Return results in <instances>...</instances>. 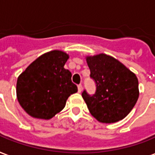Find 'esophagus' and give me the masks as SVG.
Wrapping results in <instances>:
<instances>
[{"label":"esophagus","mask_w":155,"mask_h":155,"mask_svg":"<svg viewBox=\"0 0 155 155\" xmlns=\"http://www.w3.org/2000/svg\"><path fill=\"white\" fill-rule=\"evenodd\" d=\"M78 92L81 93L82 90H83V85H82V84H79V85L78 86Z\"/></svg>","instance_id":"34e87169"}]
</instances>
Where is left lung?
<instances>
[{
  "instance_id": "left-lung-1",
  "label": "left lung",
  "mask_w": 155,
  "mask_h": 155,
  "mask_svg": "<svg viewBox=\"0 0 155 155\" xmlns=\"http://www.w3.org/2000/svg\"><path fill=\"white\" fill-rule=\"evenodd\" d=\"M90 78L95 93H82L92 116L102 123L122 120L133 110L138 99V80L136 75L112 56L100 54L88 56Z\"/></svg>"
}]
</instances>
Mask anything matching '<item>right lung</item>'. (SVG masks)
<instances>
[{
  "mask_svg": "<svg viewBox=\"0 0 155 155\" xmlns=\"http://www.w3.org/2000/svg\"><path fill=\"white\" fill-rule=\"evenodd\" d=\"M69 56L61 51L44 54L27 67L17 82L20 105L31 116L51 119L66 105L68 97L78 92L71 71L64 68Z\"/></svg>",
  "mask_w": 155,
  "mask_h": 155,
  "instance_id": "obj_1",
  "label": "right lung"
}]
</instances>
